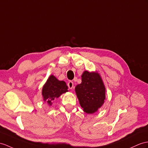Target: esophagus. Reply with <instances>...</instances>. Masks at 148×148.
<instances>
[{
  "instance_id": "1",
  "label": "esophagus",
  "mask_w": 148,
  "mask_h": 148,
  "mask_svg": "<svg viewBox=\"0 0 148 148\" xmlns=\"http://www.w3.org/2000/svg\"><path fill=\"white\" fill-rule=\"evenodd\" d=\"M68 88L71 90L72 88H73V82H71V81H70L68 83Z\"/></svg>"
}]
</instances>
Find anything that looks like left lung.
I'll return each mask as SVG.
<instances>
[{
	"label": "left lung",
	"mask_w": 148,
	"mask_h": 148,
	"mask_svg": "<svg viewBox=\"0 0 148 148\" xmlns=\"http://www.w3.org/2000/svg\"><path fill=\"white\" fill-rule=\"evenodd\" d=\"M75 92L86 114L95 113L102 106L106 99V87L97 72L85 71L82 75V83L75 87Z\"/></svg>",
	"instance_id": "1"
}]
</instances>
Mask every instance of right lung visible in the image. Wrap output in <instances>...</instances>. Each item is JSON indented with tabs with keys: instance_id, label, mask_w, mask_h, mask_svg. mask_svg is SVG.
Returning a JSON list of instances; mask_svg holds the SVG:
<instances>
[{
	"instance_id": "obj_1",
	"label": "right lung",
	"mask_w": 148,
	"mask_h": 148,
	"mask_svg": "<svg viewBox=\"0 0 148 148\" xmlns=\"http://www.w3.org/2000/svg\"><path fill=\"white\" fill-rule=\"evenodd\" d=\"M68 91V86L65 82L60 81L54 75H51L42 87L43 100L48 103V105L51 106L54 100Z\"/></svg>"
}]
</instances>
